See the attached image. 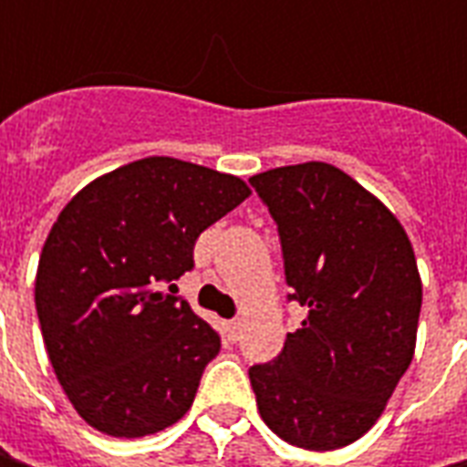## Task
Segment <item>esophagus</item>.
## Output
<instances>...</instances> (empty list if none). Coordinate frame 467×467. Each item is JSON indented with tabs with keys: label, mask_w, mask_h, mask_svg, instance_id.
<instances>
[{
	"label": "esophagus",
	"mask_w": 467,
	"mask_h": 467,
	"mask_svg": "<svg viewBox=\"0 0 467 467\" xmlns=\"http://www.w3.org/2000/svg\"><path fill=\"white\" fill-rule=\"evenodd\" d=\"M239 332H242V322H239V319L225 322V335H228V340H236V337H239Z\"/></svg>",
	"instance_id": "34e87169"
}]
</instances>
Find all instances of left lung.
I'll list each match as a JSON object with an SVG mask.
<instances>
[{"label": "left lung", "instance_id": "1", "mask_svg": "<svg viewBox=\"0 0 467 467\" xmlns=\"http://www.w3.org/2000/svg\"><path fill=\"white\" fill-rule=\"evenodd\" d=\"M278 223L291 301L309 314L249 368L262 421L325 452L361 440L413 361L421 275L400 221L322 161L249 179Z\"/></svg>", "mask_w": 467, "mask_h": 467}]
</instances>
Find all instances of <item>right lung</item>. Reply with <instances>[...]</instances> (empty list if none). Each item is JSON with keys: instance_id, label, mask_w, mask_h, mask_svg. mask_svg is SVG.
Masks as SVG:
<instances>
[{"instance_id": "add662e5", "label": "right lung", "mask_w": 467, "mask_h": 467, "mask_svg": "<svg viewBox=\"0 0 467 467\" xmlns=\"http://www.w3.org/2000/svg\"><path fill=\"white\" fill-rule=\"evenodd\" d=\"M252 194L239 176L166 155L82 187L36 273L46 353L69 403L109 437H148L187 413L221 337L173 280L207 225Z\"/></svg>"}]
</instances>
